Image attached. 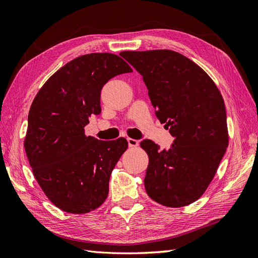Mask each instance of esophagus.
Segmentation results:
<instances>
[{
	"label": "esophagus",
	"instance_id": "34e87169",
	"mask_svg": "<svg viewBox=\"0 0 258 258\" xmlns=\"http://www.w3.org/2000/svg\"><path fill=\"white\" fill-rule=\"evenodd\" d=\"M127 141H128V145H129V147H137V146H139V141H138V140L128 138V139H127Z\"/></svg>",
	"mask_w": 258,
	"mask_h": 258
}]
</instances>
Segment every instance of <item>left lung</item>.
I'll use <instances>...</instances> for the list:
<instances>
[{
  "label": "left lung",
  "instance_id": "8db88e82",
  "mask_svg": "<svg viewBox=\"0 0 258 258\" xmlns=\"http://www.w3.org/2000/svg\"><path fill=\"white\" fill-rule=\"evenodd\" d=\"M119 54L143 76L156 116L174 137L168 150L151 140L141 142L150 159L146 192L162 206H188L206 191L228 146L221 92L204 70L176 51Z\"/></svg>",
  "mask_w": 258,
  "mask_h": 258
}]
</instances>
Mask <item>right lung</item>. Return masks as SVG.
<instances>
[{
    "mask_svg": "<svg viewBox=\"0 0 258 258\" xmlns=\"http://www.w3.org/2000/svg\"><path fill=\"white\" fill-rule=\"evenodd\" d=\"M129 72L117 54H84L52 74L30 107L25 140L30 166L46 196L64 212L88 213L107 197L111 172L128 142L86 137L84 128L101 113L103 86Z\"/></svg>",
    "mask_w": 258,
    "mask_h": 258,
    "instance_id": "right-lung-1",
    "label": "right lung"
}]
</instances>
